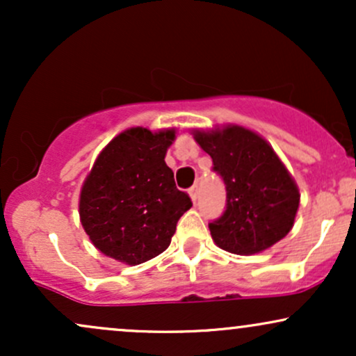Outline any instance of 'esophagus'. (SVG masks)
I'll return each instance as SVG.
<instances>
[{"label":"esophagus","instance_id":"1","mask_svg":"<svg viewBox=\"0 0 356 356\" xmlns=\"http://www.w3.org/2000/svg\"><path fill=\"white\" fill-rule=\"evenodd\" d=\"M189 195H191V199H192V202H197V199H199V186L197 184H194V186L191 187L189 189Z\"/></svg>","mask_w":356,"mask_h":356}]
</instances>
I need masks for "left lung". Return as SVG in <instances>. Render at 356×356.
I'll list each match as a JSON object with an SVG mask.
<instances>
[{"label": "left lung", "mask_w": 356, "mask_h": 356, "mask_svg": "<svg viewBox=\"0 0 356 356\" xmlns=\"http://www.w3.org/2000/svg\"><path fill=\"white\" fill-rule=\"evenodd\" d=\"M194 138L226 186V209L209 222L214 243L248 256L283 239L295 222L300 192L273 147L238 125L195 132Z\"/></svg>", "instance_id": "obj_1"}]
</instances>
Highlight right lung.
<instances>
[{"label":"right lung","mask_w":356,"mask_h":356,"mask_svg":"<svg viewBox=\"0 0 356 356\" xmlns=\"http://www.w3.org/2000/svg\"><path fill=\"white\" fill-rule=\"evenodd\" d=\"M174 130H125L97 157L81 187L80 219L93 246L120 263H145L169 248L177 220L191 209L164 157Z\"/></svg>","instance_id":"1"}]
</instances>
